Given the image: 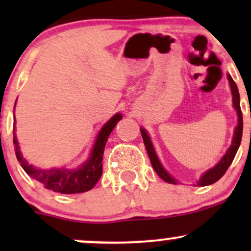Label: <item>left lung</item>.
Here are the masks:
<instances>
[{
  "label": "left lung",
  "mask_w": 251,
  "mask_h": 251,
  "mask_svg": "<svg viewBox=\"0 0 251 251\" xmlns=\"http://www.w3.org/2000/svg\"><path fill=\"white\" fill-rule=\"evenodd\" d=\"M227 80H229L230 88H231V93H232V105H234V108L236 109V112H237L238 124L235 128L232 143L231 145H230V148L227 149L226 153L223 155V158L216 164L214 168L209 169L208 171L204 172L203 176L201 177V179L198 180L197 184H196L197 186L210 185V184H214L218 179H221V178L223 177V175L226 172V170L230 166V164L232 163L236 153H237V150L240 148V144L242 140V132H243V117H242V111L240 106V93H238V88L237 86H236L235 81L232 80V77L230 76L229 74H227ZM140 132H142L144 144H145L146 151H148L150 160H151L152 168L154 169V171L157 172V175L159 176L164 181H166V183H170V184H177V180H176L174 177H171V175H169L168 172H166V170L163 168L162 164H160L157 154H155L153 145H152V142L151 139H150L148 132H146L143 127L140 128Z\"/></svg>",
  "instance_id": "left-lung-1"
}]
</instances>
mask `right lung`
<instances>
[{"instance_id":"obj_1","label":"right lung","mask_w":251,"mask_h":251,"mask_svg":"<svg viewBox=\"0 0 251 251\" xmlns=\"http://www.w3.org/2000/svg\"><path fill=\"white\" fill-rule=\"evenodd\" d=\"M123 116L120 113L114 114L111 119L108 120L102 128L98 133L97 140L94 143L93 150H92L91 155H89L87 162L82 164L80 168L75 170L67 169H50L42 170L34 168L29 165L27 160L24 159L21 151H20L19 143H17L15 135V126H14V145H15V153L17 160L21 163L24 170L30 176L31 178L40 181L43 184L46 189L53 190L54 192H60V194L72 195V194H81L88 190L93 189L94 185L98 183L102 175V155L105 145L107 139L116 127L117 123L122 119Z\"/></svg>"}]
</instances>
